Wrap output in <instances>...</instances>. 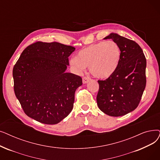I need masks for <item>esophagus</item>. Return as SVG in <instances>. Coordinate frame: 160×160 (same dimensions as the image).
I'll use <instances>...</instances> for the list:
<instances>
[{
  "instance_id": "34e87169",
  "label": "esophagus",
  "mask_w": 160,
  "mask_h": 160,
  "mask_svg": "<svg viewBox=\"0 0 160 160\" xmlns=\"http://www.w3.org/2000/svg\"><path fill=\"white\" fill-rule=\"evenodd\" d=\"M90 79L91 78L88 77V76H84V77H83V84H86V83H88L90 80Z\"/></svg>"
}]
</instances>
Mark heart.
I'll list each match as a JSON object with an SVG mask.
<instances>
[{
	"label": "heart",
	"mask_w": 160,
	"mask_h": 160,
	"mask_svg": "<svg viewBox=\"0 0 160 160\" xmlns=\"http://www.w3.org/2000/svg\"><path fill=\"white\" fill-rule=\"evenodd\" d=\"M121 55L120 47L116 42L103 41L82 48L77 57L70 59V65L78 73L89 67L90 72L95 77L107 78L118 67Z\"/></svg>",
	"instance_id": "b5f03b06"
}]
</instances>
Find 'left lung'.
<instances>
[{
  "label": "left lung",
  "mask_w": 160,
  "mask_h": 160,
  "mask_svg": "<svg viewBox=\"0 0 160 160\" xmlns=\"http://www.w3.org/2000/svg\"><path fill=\"white\" fill-rule=\"evenodd\" d=\"M121 49V59L116 71L105 80H98L97 102L99 109L110 116H121L138 105L146 87L147 60L142 48L135 41L111 33Z\"/></svg>",
  "instance_id": "obj_1"
}]
</instances>
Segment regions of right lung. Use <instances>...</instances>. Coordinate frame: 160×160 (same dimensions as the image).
<instances>
[{
  "instance_id": "right-lung-1",
  "label": "right lung",
  "mask_w": 160,
  "mask_h": 160,
  "mask_svg": "<svg viewBox=\"0 0 160 160\" xmlns=\"http://www.w3.org/2000/svg\"><path fill=\"white\" fill-rule=\"evenodd\" d=\"M75 48L38 41L27 46L13 68V89L26 115L45 124H56L73 108L80 76L65 72Z\"/></svg>"
}]
</instances>
